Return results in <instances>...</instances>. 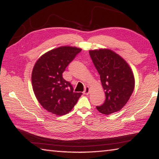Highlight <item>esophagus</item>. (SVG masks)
Segmentation results:
<instances>
[{"label":"esophagus","mask_w":159,"mask_h":159,"mask_svg":"<svg viewBox=\"0 0 159 159\" xmlns=\"http://www.w3.org/2000/svg\"><path fill=\"white\" fill-rule=\"evenodd\" d=\"M83 93L85 94V95H88L90 93V88L87 86V87L85 88V90L83 91Z\"/></svg>","instance_id":"obj_1"}]
</instances>
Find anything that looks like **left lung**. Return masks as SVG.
<instances>
[{
  "label": "left lung",
  "instance_id": "obj_1",
  "mask_svg": "<svg viewBox=\"0 0 159 159\" xmlns=\"http://www.w3.org/2000/svg\"><path fill=\"white\" fill-rule=\"evenodd\" d=\"M90 57L100 76L106 99L97 109L103 114L117 112L130 99L134 88L130 66L119 55L109 49L91 50Z\"/></svg>",
  "mask_w": 159,
  "mask_h": 159
}]
</instances>
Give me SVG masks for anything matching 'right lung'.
Segmentation results:
<instances>
[{
  "mask_svg": "<svg viewBox=\"0 0 159 159\" xmlns=\"http://www.w3.org/2000/svg\"><path fill=\"white\" fill-rule=\"evenodd\" d=\"M81 49L61 46L43 54L36 61L31 83L36 99L48 111L57 116L68 114L77 103L81 93H74L62 74Z\"/></svg>",
  "mask_w": 159,
  "mask_h": 159,
  "instance_id": "obj_1",
  "label": "right lung"
}]
</instances>
